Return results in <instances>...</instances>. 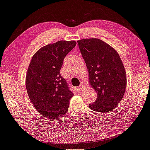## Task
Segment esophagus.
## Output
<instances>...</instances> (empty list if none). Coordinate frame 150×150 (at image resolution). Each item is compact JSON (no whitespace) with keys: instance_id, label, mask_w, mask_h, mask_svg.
<instances>
[{"instance_id":"esophagus-1","label":"esophagus","mask_w":150,"mask_h":150,"mask_svg":"<svg viewBox=\"0 0 150 150\" xmlns=\"http://www.w3.org/2000/svg\"><path fill=\"white\" fill-rule=\"evenodd\" d=\"M83 85H82V84H81L79 87H78L77 88H78V90L79 92H80V91H81V90L83 89Z\"/></svg>"}]
</instances>
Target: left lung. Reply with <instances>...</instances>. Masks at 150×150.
<instances>
[{"label": "left lung", "mask_w": 150, "mask_h": 150, "mask_svg": "<svg viewBox=\"0 0 150 150\" xmlns=\"http://www.w3.org/2000/svg\"><path fill=\"white\" fill-rule=\"evenodd\" d=\"M78 44L90 84L98 95L88 107L98 112L111 111L123 98L126 88V73L120 57L113 48L98 39H81Z\"/></svg>", "instance_id": "1"}]
</instances>
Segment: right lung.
<instances>
[{
  "mask_svg": "<svg viewBox=\"0 0 150 150\" xmlns=\"http://www.w3.org/2000/svg\"><path fill=\"white\" fill-rule=\"evenodd\" d=\"M76 45L74 41L47 45L30 62L26 76L27 93L37 111L47 118H57L68 111L73 93L59 71L64 58Z\"/></svg>",
  "mask_w": 150,
  "mask_h": 150,
  "instance_id": "right-lung-1",
  "label": "right lung"
}]
</instances>
